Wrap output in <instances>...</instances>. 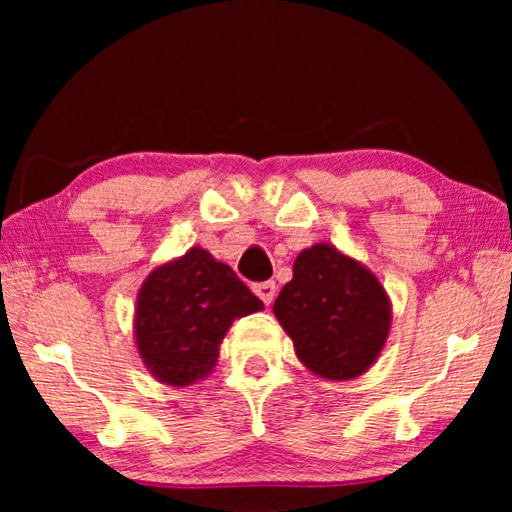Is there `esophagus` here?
I'll list each match as a JSON object with an SVG mask.
<instances>
[{
  "label": "esophagus",
  "mask_w": 512,
  "mask_h": 512,
  "mask_svg": "<svg viewBox=\"0 0 512 512\" xmlns=\"http://www.w3.org/2000/svg\"><path fill=\"white\" fill-rule=\"evenodd\" d=\"M253 291L259 296V300L264 302V305H271L275 300V282H262V284H255Z\"/></svg>",
  "instance_id": "esophagus-1"
}]
</instances>
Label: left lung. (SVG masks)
Wrapping results in <instances>:
<instances>
[{
  "instance_id": "1",
  "label": "left lung",
  "mask_w": 512,
  "mask_h": 512,
  "mask_svg": "<svg viewBox=\"0 0 512 512\" xmlns=\"http://www.w3.org/2000/svg\"><path fill=\"white\" fill-rule=\"evenodd\" d=\"M273 314L311 375L350 381L379 359L393 307L368 266L320 241L296 257Z\"/></svg>"
}]
</instances>
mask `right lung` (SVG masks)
I'll list each match as a JSON object with an SVG mask.
<instances>
[{
  "label": "right lung",
  "instance_id": "1",
  "mask_svg": "<svg viewBox=\"0 0 512 512\" xmlns=\"http://www.w3.org/2000/svg\"><path fill=\"white\" fill-rule=\"evenodd\" d=\"M228 264L201 246L146 275L137 291L133 336L146 370L173 388L205 379L237 318L262 311Z\"/></svg>",
  "mask_w": 512,
  "mask_h": 512
}]
</instances>
